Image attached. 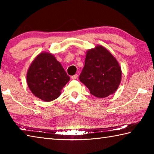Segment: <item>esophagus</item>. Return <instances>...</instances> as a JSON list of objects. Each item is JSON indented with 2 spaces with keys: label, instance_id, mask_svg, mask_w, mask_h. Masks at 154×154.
Wrapping results in <instances>:
<instances>
[{
  "label": "esophagus",
  "instance_id": "1",
  "mask_svg": "<svg viewBox=\"0 0 154 154\" xmlns=\"http://www.w3.org/2000/svg\"><path fill=\"white\" fill-rule=\"evenodd\" d=\"M71 78L72 79H77L78 78V75L77 74H75L74 75H72V76H71Z\"/></svg>",
  "mask_w": 154,
  "mask_h": 154
}]
</instances>
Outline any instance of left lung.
Instances as JSON below:
<instances>
[{
  "instance_id": "obj_1",
  "label": "left lung",
  "mask_w": 154,
  "mask_h": 154,
  "mask_svg": "<svg viewBox=\"0 0 154 154\" xmlns=\"http://www.w3.org/2000/svg\"><path fill=\"white\" fill-rule=\"evenodd\" d=\"M121 77V67L106 48L97 46L87 51L79 80L91 94L97 98L107 97L118 90Z\"/></svg>"
}]
</instances>
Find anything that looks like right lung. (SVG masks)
Masks as SVG:
<instances>
[{"label":"right lung","mask_w":154,"mask_h":154,"mask_svg":"<svg viewBox=\"0 0 154 154\" xmlns=\"http://www.w3.org/2000/svg\"><path fill=\"white\" fill-rule=\"evenodd\" d=\"M69 80L61 64L48 53L36 56L27 72V83L31 92L47 102L58 98Z\"/></svg>","instance_id":"right-lung-1"}]
</instances>
